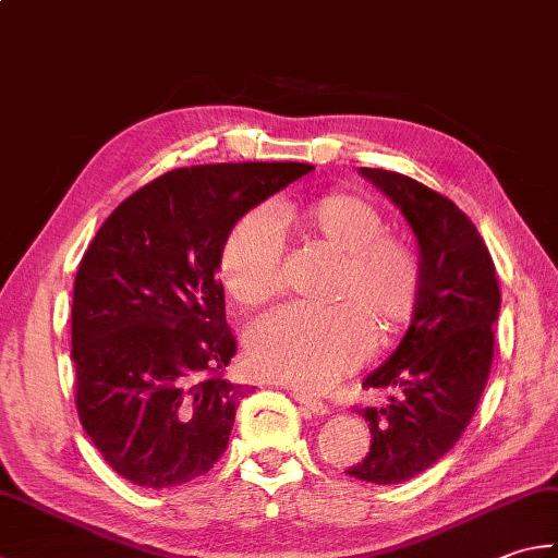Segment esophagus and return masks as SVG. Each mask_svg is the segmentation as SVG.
<instances>
[{"label": "esophagus", "instance_id": "34e87169", "mask_svg": "<svg viewBox=\"0 0 558 558\" xmlns=\"http://www.w3.org/2000/svg\"><path fill=\"white\" fill-rule=\"evenodd\" d=\"M293 398H296V401L308 410V413H313V415H328V405H325L320 398H315V396H308L306 391H293Z\"/></svg>", "mask_w": 558, "mask_h": 558}]
</instances>
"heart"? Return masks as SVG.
I'll list each match as a JSON object with an SVG mask.
<instances>
[{
    "label": "heart",
    "instance_id": "b5f03b06",
    "mask_svg": "<svg viewBox=\"0 0 558 558\" xmlns=\"http://www.w3.org/2000/svg\"><path fill=\"white\" fill-rule=\"evenodd\" d=\"M289 226L303 243L340 257L328 311L283 308L255 323L245 338L257 374L299 388H325L354 372L381 340H393L415 318L423 296V262L403 238L386 235L378 208L354 194H323L252 211L230 228L220 247V283L245 308L281 291V240Z\"/></svg>",
    "mask_w": 558,
    "mask_h": 558
}]
</instances>
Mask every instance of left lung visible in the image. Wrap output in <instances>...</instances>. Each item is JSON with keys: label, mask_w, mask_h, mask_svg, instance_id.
I'll return each instance as SVG.
<instances>
[{"label": "left lung", "mask_w": 558, "mask_h": 558, "mask_svg": "<svg viewBox=\"0 0 558 558\" xmlns=\"http://www.w3.org/2000/svg\"><path fill=\"white\" fill-rule=\"evenodd\" d=\"M403 214L423 262V296L401 344L364 378L396 388L384 408H362L372 447L347 469L376 486L410 481L437 464L474 417L493 362L500 313L496 267L476 226L433 189L405 174L360 167Z\"/></svg>", "instance_id": "left-lung-1"}]
</instances>
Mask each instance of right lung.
<instances>
[{
	"instance_id": "right-lung-1",
	"label": "right lung",
	"mask_w": 558,
	"mask_h": 558,
	"mask_svg": "<svg viewBox=\"0 0 558 558\" xmlns=\"http://www.w3.org/2000/svg\"><path fill=\"white\" fill-rule=\"evenodd\" d=\"M311 170H172L125 198L84 252L72 291L77 413L125 481L182 486L226 451L247 388L220 376L235 354L216 279L220 247L250 208Z\"/></svg>"
}]
</instances>
